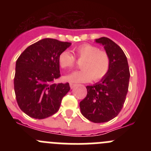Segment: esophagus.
Returning <instances> with one entry per match:
<instances>
[{"mask_svg":"<svg viewBox=\"0 0 151 151\" xmlns=\"http://www.w3.org/2000/svg\"><path fill=\"white\" fill-rule=\"evenodd\" d=\"M69 86H70V88H71V89H73V88H74L76 87V84L70 83V84H69Z\"/></svg>","mask_w":151,"mask_h":151,"instance_id":"obj_1","label":"esophagus"}]
</instances>
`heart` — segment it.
Returning <instances> with one entry per match:
<instances>
[{
	"label": "heart",
	"mask_w": 151,
	"mask_h": 151,
	"mask_svg": "<svg viewBox=\"0 0 151 151\" xmlns=\"http://www.w3.org/2000/svg\"><path fill=\"white\" fill-rule=\"evenodd\" d=\"M73 53L78 60H82L80 64L82 70L65 76L63 79L72 83L89 82L104 78L110 70V57L105 51L100 50L97 47L84 44L76 47ZM58 63L63 69H71L75 65V58L69 50H63L59 54Z\"/></svg>",
	"instance_id": "b5f03b06"
}]
</instances>
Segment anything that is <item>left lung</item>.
Here are the masks:
<instances>
[{"mask_svg":"<svg viewBox=\"0 0 151 151\" xmlns=\"http://www.w3.org/2000/svg\"><path fill=\"white\" fill-rule=\"evenodd\" d=\"M104 46L110 60V70L104 78L88 85L87 96L79 104L82 115L95 123L106 122L122 110L129 89V73L127 58L119 45L106 37L95 39Z\"/></svg>","mask_w":151,"mask_h":151,"instance_id":"8db88e82","label":"left lung"}]
</instances>
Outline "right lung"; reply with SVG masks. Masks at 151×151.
I'll return each instance as SVG.
<instances>
[{
  "label": "right lung",
  "mask_w": 151,
  "mask_h": 151,
  "mask_svg": "<svg viewBox=\"0 0 151 151\" xmlns=\"http://www.w3.org/2000/svg\"><path fill=\"white\" fill-rule=\"evenodd\" d=\"M71 45L44 38L30 45L16 63L14 91L22 111L32 118L45 119L59 110L69 83H55L60 76L58 57Z\"/></svg>",
  "instance_id": "add662e5"
}]
</instances>
